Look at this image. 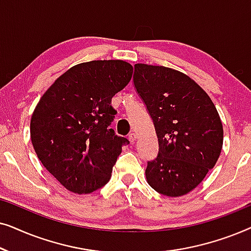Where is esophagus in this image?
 <instances>
[{
    "mask_svg": "<svg viewBox=\"0 0 251 251\" xmlns=\"http://www.w3.org/2000/svg\"><path fill=\"white\" fill-rule=\"evenodd\" d=\"M136 139H137V136H136V133L135 132H131V133H129V140H130V143H135L136 142Z\"/></svg>",
    "mask_w": 251,
    "mask_h": 251,
    "instance_id": "1",
    "label": "esophagus"
}]
</instances>
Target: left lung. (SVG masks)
Listing matches in <instances>:
<instances>
[{
    "mask_svg": "<svg viewBox=\"0 0 251 251\" xmlns=\"http://www.w3.org/2000/svg\"><path fill=\"white\" fill-rule=\"evenodd\" d=\"M133 84L155 128L159 153L147 162V183L167 197L187 194L215 167L223 125L200 85L173 68L136 64Z\"/></svg>",
    "mask_w": 251,
    "mask_h": 251,
    "instance_id": "left-lung-1",
    "label": "left lung"
}]
</instances>
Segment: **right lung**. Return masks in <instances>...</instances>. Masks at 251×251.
<instances>
[{"label":"right lung","mask_w":251,"mask_h":251,"mask_svg":"<svg viewBox=\"0 0 251 251\" xmlns=\"http://www.w3.org/2000/svg\"><path fill=\"white\" fill-rule=\"evenodd\" d=\"M123 60L75 65L57 78L34 109L30 139L44 168L68 191L91 193L108 183L129 140L109 129L112 98L129 83Z\"/></svg>","instance_id":"1"}]
</instances>
